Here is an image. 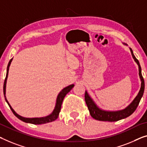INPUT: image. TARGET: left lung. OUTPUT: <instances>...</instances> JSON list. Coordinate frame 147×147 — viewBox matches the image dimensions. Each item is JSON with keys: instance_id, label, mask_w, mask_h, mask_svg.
Listing matches in <instances>:
<instances>
[{"instance_id": "left-lung-1", "label": "left lung", "mask_w": 147, "mask_h": 147, "mask_svg": "<svg viewBox=\"0 0 147 147\" xmlns=\"http://www.w3.org/2000/svg\"><path fill=\"white\" fill-rule=\"evenodd\" d=\"M131 55H132L133 59L135 62L137 63L138 66H139V76L141 80V89H140L139 92L138 94V95L136 96V98H135L134 100L131 103L129 106H128L125 109H122L120 111H104L102 109H100L98 107L96 106V104L92 98L90 97L88 94L87 93V92H85V95H84V99L86 104L88 108V110L90 111V113L92 117L94 119L98 121H119L120 119H124L129 117L131 115L132 113L135 111V109H137V106H139V104L141 100L142 96L143 95L144 90V78L142 76L141 74V67L140 66L139 62L138 61L137 59L135 57V56L133 54V52L132 49L130 48Z\"/></svg>"}]
</instances>
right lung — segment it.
Segmentation results:
<instances>
[{
	"mask_svg": "<svg viewBox=\"0 0 147 147\" xmlns=\"http://www.w3.org/2000/svg\"><path fill=\"white\" fill-rule=\"evenodd\" d=\"M12 59H11L10 60L9 63L8 64V67H7V71H6V78L5 80H4V86H3V92H4V95H5L6 93V79H7L8 77V70H9V67L10 65V63L12 62ZM74 84H71L70 86H67L65 88H63L62 90L61 91V92L59 94V95L57 96V101H56V105L55 107L54 110L53 111V112L50 114L49 115L46 116V117H36V118H26L24 117H22V116L19 115L18 114L15 112L14 111V109L12 108V107L10 106V105L9 104V103L8 102L7 100H6V96H4L5 97V100L6 102L8 103V106H9L10 108L12 111L14 113L15 116L20 119L22 121L26 123H32V124H36V125H39V124H43V123H49V122H52L54 121L55 120H56L58 118L59 114V112L61 111V105H62V102L63 101V99L65 97V96L67 93H69L71 90L74 87Z\"/></svg>",
	"mask_w": 147,
	"mask_h": 147,
	"instance_id": "add662e5",
	"label": "right lung"
}]
</instances>
